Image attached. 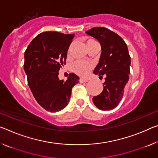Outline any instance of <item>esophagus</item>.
Returning <instances> with one entry per match:
<instances>
[{
	"label": "esophagus",
	"instance_id": "34e87169",
	"mask_svg": "<svg viewBox=\"0 0 158 158\" xmlns=\"http://www.w3.org/2000/svg\"><path fill=\"white\" fill-rule=\"evenodd\" d=\"M79 81L80 83H83V82H86L88 81V79H83V78H81L79 79Z\"/></svg>",
	"mask_w": 158,
	"mask_h": 158
}]
</instances>
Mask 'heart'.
Returning a JSON list of instances; mask_svg holds the SVG:
<instances>
[{"label": "heart", "mask_w": 158, "mask_h": 158, "mask_svg": "<svg viewBox=\"0 0 158 158\" xmlns=\"http://www.w3.org/2000/svg\"><path fill=\"white\" fill-rule=\"evenodd\" d=\"M92 41V39H89L88 41ZM91 68V64H90L88 62L83 60H77L74 62V64H72V69H73V71L76 74L82 77L86 76Z\"/></svg>", "instance_id": "1"}]
</instances>
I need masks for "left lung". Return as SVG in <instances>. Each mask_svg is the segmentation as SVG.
I'll list each match as a JSON object with an SVG mask.
<instances>
[{
  "label": "left lung",
  "instance_id": "1",
  "mask_svg": "<svg viewBox=\"0 0 158 158\" xmlns=\"http://www.w3.org/2000/svg\"><path fill=\"white\" fill-rule=\"evenodd\" d=\"M86 34L98 40L101 46L94 73L99 78L106 77L102 91L93 98V102L101 110H110L118 106L129 81L131 58L128 48L118 34L105 27H94Z\"/></svg>",
  "mask_w": 158,
  "mask_h": 158
}]
</instances>
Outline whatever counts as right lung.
Returning a JSON list of instances; mask_svg holds the SVG:
<instances>
[{"label":"right lung","mask_w":158,"mask_h":158,"mask_svg":"<svg viewBox=\"0 0 158 158\" xmlns=\"http://www.w3.org/2000/svg\"><path fill=\"white\" fill-rule=\"evenodd\" d=\"M74 37V34L42 32L32 40L24 52V69L28 85L36 101L47 111L64 109L69 101L72 87L79 83V77L74 73L69 74L66 81L58 78Z\"/></svg>","instance_id":"right-lung-1"}]
</instances>
